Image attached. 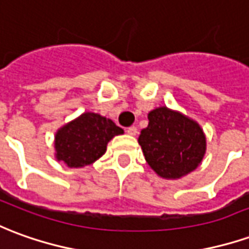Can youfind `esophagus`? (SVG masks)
I'll return each mask as SVG.
<instances>
[{"label":"esophagus","instance_id":"obj_1","mask_svg":"<svg viewBox=\"0 0 249 249\" xmlns=\"http://www.w3.org/2000/svg\"><path fill=\"white\" fill-rule=\"evenodd\" d=\"M126 133L130 135V136H135V135H137V128L136 126H129V128L126 129Z\"/></svg>","mask_w":249,"mask_h":249}]
</instances>
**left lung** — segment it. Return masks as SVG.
<instances>
[{
	"mask_svg": "<svg viewBox=\"0 0 249 249\" xmlns=\"http://www.w3.org/2000/svg\"><path fill=\"white\" fill-rule=\"evenodd\" d=\"M139 136L145 160L158 175L177 179L194 171L202 160L206 140L199 125L178 112L158 107Z\"/></svg>",
	"mask_w": 249,
	"mask_h": 249,
	"instance_id": "1",
	"label": "left lung"
}]
</instances>
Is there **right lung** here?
<instances>
[{
    "label": "right lung",
    "mask_w": 249,
    "mask_h": 249,
    "mask_svg": "<svg viewBox=\"0 0 249 249\" xmlns=\"http://www.w3.org/2000/svg\"><path fill=\"white\" fill-rule=\"evenodd\" d=\"M124 130L97 113H83L55 136L56 159L69 167H85L100 159L110 139Z\"/></svg>",
    "instance_id": "right-lung-1"
}]
</instances>
